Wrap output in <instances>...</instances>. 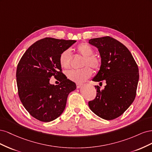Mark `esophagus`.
I'll list each match as a JSON object with an SVG mask.
<instances>
[{
    "label": "esophagus",
    "instance_id": "1",
    "mask_svg": "<svg viewBox=\"0 0 152 152\" xmlns=\"http://www.w3.org/2000/svg\"><path fill=\"white\" fill-rule=\"evenodd\" d=\"M76 86H77V89H79L80 87L82 86V84H80V83H77V84H76Z\"/></svg>",
    "mask_w": 152,
    "mask_h": 152
}]
</instances>
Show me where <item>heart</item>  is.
I'll list each match as a JSON object with an SVG mask.
<instances>
[{
	"instance_id": "b5f03b06",
	"label": "heart",
	"mask_w": 152,
	"mask_h": 152,
	"mask_svg": "<svg viewBox=\"0 0 152 152\" xmlns=\"http://www.w3.org/2000/svg\"><path fill=\"white\" fill-rule=\"evenodd\" d=\"M77 50L84 57L82 61V66L80 70H70L66 72V75L68 79L76 83H81L89 78L93 70L88 66H90L94 70H98L101 66L100 59L94 55V50L89 44L86 42L80 43L77 45ZM71 63V53L69 49H66L61 53L59 56V64L62 68H68ZM86 66L85 67V66Z\"/></svg>"
}]
</instances>
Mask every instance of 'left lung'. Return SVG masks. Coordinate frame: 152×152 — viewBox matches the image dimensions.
Segmentation results:
<instances>
[{
    "label": "left lung",
    "instance_id": "1",
    "mask_svg": "<svg viewBox=\"0 0 152 152\" xmlns=\"http://www.w3.org/2000/svg\"><path fill=\"white\" fill-rule=\"evenodd\" d=\"M89 43L98 49L102 59L99 72L93 80H105L107 85L88 103L96 115L110 121L121 116L134 102L139 80L138 66L129 49L109 36L91 39Z\"/></svg>",
    "mask_w": 152,
    "mask_h": 152
}]
</instances>
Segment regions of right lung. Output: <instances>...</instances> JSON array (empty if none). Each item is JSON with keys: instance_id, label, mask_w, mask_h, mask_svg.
Instances as JSON below:
<instances>
[{"instance_id": "obj_1", "label": "right lung", "mask_w": 152, "mask_h": 152, "mask_svg": "<svg viewBox=\"0 0 152 152\" xmlns=\"http://www.w3.org/2000/svg\"><path fill=\"white\" fill-rule=\"evenodd\" d=\"M76 40L46 37L37 41L26 50L18 64V95L25 109L41 122L59 117L65 108L68 95L76 84L67 79L59 64L61 53ZM52 76L60 77L61 84L50 85Z\"/></svg>"}]
</instances>
